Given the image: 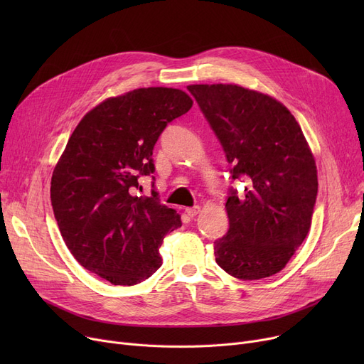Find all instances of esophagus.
<instances>
[{
  "mask_svg": "<svg viewBox=\"0 0 364 364\" xmlns=\"http://www.w3.org/2000/svg\"><path fill=\"white\" fill-rule=\"evenodd\" d=\"M200 213V206H193V208H186V214L188 215V217H196L198 214Z\"/></svg>",
  "mask_w": 364,
  "mask_h": 364,
  "instance_id": "esophagus-1",
  "label": "esophagus"
}]
</instances>
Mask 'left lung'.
<instances>
[{"label":"left lung","instance_id":"left-lung-1","mask_svg":"<svg viewBox=\"0 0 364 364\" xmlns=\"http://www.w3.org/2000/svg\"><path fill=\"white\" fill-rule=\"evenodd\" d=\"M232 164L228 232L215 261L242 280L270 277L307 237L317 198V168L294 114L270 95L232 84L188 85Z\"/></svg>","mask_w":364,"mask_h":364}]
</instances>
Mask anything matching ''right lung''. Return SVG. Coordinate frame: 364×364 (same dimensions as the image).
<instances>
[{
  "mask_svg": "<svg viewBox=\"0 0 364 364\" xmlns=\"http://www.w3.org/2000/svg\"><path fill=\"white\" fill-rule=\"evenodd\" d=\"M192 105L184 91L165 87L110 97L81 119L53 171L51 205L66 246L112 284L149 279L162 265L165 235L181 227L155 188L151 196L132 190L155 172L151 155L162 131Z\"/></svg>",
  "mask_w": 364,
  "mask_h": 364,
  "instance_id": "right-lung-1",
  "label": "right lung"
}]
</instances>
